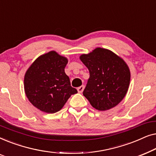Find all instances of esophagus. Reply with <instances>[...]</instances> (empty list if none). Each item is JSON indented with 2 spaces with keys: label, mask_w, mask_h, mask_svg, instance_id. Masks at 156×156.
<instances>
[{
  "label": "esophagus",
  "mask_w": 156,
  "mask_h": 156,
  "mask_svg": "<svg viewBox=\"0 0 156 156\" xmlns=\"http://www.w3.org/2000/svg\"><path fill=\"white\" fill-rule=\"evenodd\" d=\"M84 86H81L80 87H78L77 88V91L79 93H82V91H84Z\"/></svg>",
  "instance_id": "1"
}]
</instances>
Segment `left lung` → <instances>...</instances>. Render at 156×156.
I'll return each instance as SVG.
<instances>
[{
    "label": "left lung",
    "mask_w": 156,
    "mask_h": 156,
    "mask_svg": "<svg viewBox=\"0 0 156 156\" xmlns=\"http://www.w3.org/2000/svg\"><path fill=\"white\" fill-rule=\"evenodd\" d=\"M80 59L90 74L83 95L91 105L99 111L118 105L126 94L131 80L126 62L112 51L101 48L82 55Z\"/></svg>",
    "instance_id": "8db88e82"
}]
</instances>
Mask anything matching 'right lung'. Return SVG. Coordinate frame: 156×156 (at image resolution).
I'll return each instance as SVG.
<instances>
[{
	"label": "right lung",
	"mask_w": 156,
	"mask_h": 156,
	"mask_svg": "<svg viewBox=\"0 0 156 156\" xmlns=\"http://www.w3.org/2000/svg\"><path fill=\"white\" fill-rule=\"evenodd\" d=\"M67 62V57L50 51L38 57L30 66L24 76V89L35 107L54 114L62 109L71 95L77 93L65 72Z\"/></svg>",
	"instance_id": "obj_1"
}]
</instances>
